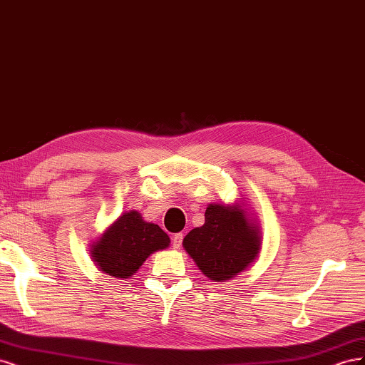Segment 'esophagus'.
I'll return each instance as SVG.
<instances>
[{"instance_id":"obj_1","label":"esophagus","mask_w":365,"mask_h":365,"mask_svg":"<svg viewBox=\"0 0 365 365\" xmlns=\"http://www.w3.org/2000/svg\"><path fill=\"white\" fill-rule=\"evenodd\" d=\"M182 233H176L175 236H173V239H172V245H173V248L175 250H178V248H181V244H182Z\"/></svg>"}]
</instances>
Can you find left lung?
Here are the masks:
<instances>
[{
    "label": "left lung",
    "mask_w": 365,
    "mask_h": 365,
    "mask_svg": "<svg viewBox=\"0 0 365 365\" xmlns=\"http://www.w3.org/2000/svg\"><path fill=\"white\" fill-rule=\"evenodd\" d=\"M184 250L210 280L224 282L248 268L260 251L259 228L237 205L210 204L205 224L184 237Z\"/></svg>",
    "instance_id": "1"
}]
</instances>
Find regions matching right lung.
<instances>
[{"mask_svg": "<svg viewBox=\"0 0 365 365\" xmlns=\"http://www.w3.org/2000/svg\"><path fill=\"white\" fill-rule=\"evenodd\" d=\"M169 236L141 219L135 210L121 215L93 245L91 256L101 271L117 279H129L152 252L168 248Z\"/></svg>", "mask_w": 365, "mask_h": 365, "instance_id": "add662e5", "label": "right lung"}]
</instances>
